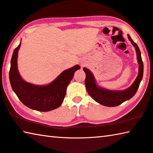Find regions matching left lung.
I'll return each instance as SVG.
<instances>
[{
    "mask_svg": "<svg viewBox=\"0 0 153 153\" xmlns=\"http://www.w3.org/2000/svg\"><path fill=\"white\" fill-rule=\"evenodd\" d=\"M128 39L131 41L133 46L135 48L136 51H137L138 62L139 64L138 75L130 87L123 91H112L102 88L96 85L95 79H94L91 71L87 68H84V71H85L86 76L85 84L88 93L96 102H98L100 104L105 105V106H117V105L123 103L124 102L132 98L137 91L140 83L143 79V62L142 58H141L140 51L137 44L133 41L129 35H128Z\"/></svg>",
    "mask_w": 153,
    "mask_h": 153,
    "instance_id": "8db88e82",
    "label": "left lung"
}]
</instances>
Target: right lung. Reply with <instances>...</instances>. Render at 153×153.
Instances as JSON below:
<instances>
[{
	"label": "right lung",
	"mask_w": 153,
	"mask_h": 153,
	"mask_svg": "<svg viewBox=\"0 0 153 153\" xmlns=\"http://www.w3.org/2000/svg\"><path fill=\"white\" fill-rule=\"evenodd\" d=\"M21 43L14 50L10 61L9 79L11 87L21 102L26 106L40 112H48L59 107L64 100L67 86L79 69L76 65L63 71L51 84L35 85L25 82L18 71L17 55Z\"/></svg>",
	"instance_id": "add662e5"
}]
</instances>
